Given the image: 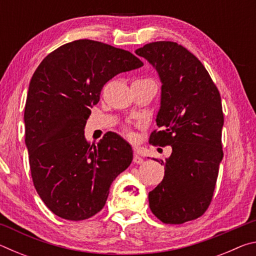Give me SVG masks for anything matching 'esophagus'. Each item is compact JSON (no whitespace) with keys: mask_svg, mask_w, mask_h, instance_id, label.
I'll return each instance as SVG.
<instances>
[{"mask_svg":"<svg viewBox=\"0 0 256 256\" xmlns=\"http://www.w3.org/2000/svg\"><path fill=\"white\" fill-rule=\"evenodd\" d=\"M133 162L134 164H142L144 162V159H142L140 156H138L136 152H134V156H133Z\"/></svg>","mask_w":256,"mask_h":256,"instance_id":"1","label":"esophagus"}]
</instances>
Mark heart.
<instances>
[{
    "instance_id": "b5f03b06",
    "label": "heart",
    "mask_w": 256,
    "mask_h": 256,
    "mask_svg": "<svg viewBox=\"0 0 256 256\" xmlns=\"http://www.w3.org/2000/svg\"><path fill=\"white\" fill-rule=\"evenodd\" d=\"M124 134L125 136L130 138V140H134V138H136V132H134L131 128H124Z\"/></svg>"
}]
</instances>
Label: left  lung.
Instances as JSON below:
<instances>
[{"instance_id":"8db88e82","label":"left lung","mask_w":256,"mask_h":256,"mask_svg":"<svg viewBox=\"0 0 256 256\" xmlns=\"http://www.w3.org/2000/svg\"><path fill=\"white\" fill-rule=\"evenodd\" d=\"M136 53L152 64L162 84L160 130L149 144L172 149L162 160L164 180L149 193L150 210L164 224H184L204 214L214 196L224 157L222 97L203 64L177 42H150Z\"/></svg>"}]
</instances>
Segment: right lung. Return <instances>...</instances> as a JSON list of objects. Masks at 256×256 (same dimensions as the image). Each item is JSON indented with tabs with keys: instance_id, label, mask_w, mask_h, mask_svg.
I'll return each mask as SVG.
<instances>
[{
	"instance_id": "right-lung-1",
	"label": "right lung",
	"mask_w": 256,
	"mask_h": 256,
	"mask_svg": "<svg viewBox=\"0 0 256 256\" xmlns=\"http://www.w3.org/2000/svg\"><path fill=\"white\" fill-rule=\"evenodd\" d=\"M142 66L128 50L79 40L52 52L34 71L24 107L26 146L34 188L54 214L73 222L94 216L132 162L131 146L118 134L108 132L94 146L84 130L104 84Z\"/></svg>"
}]
</instances>
